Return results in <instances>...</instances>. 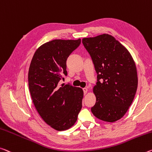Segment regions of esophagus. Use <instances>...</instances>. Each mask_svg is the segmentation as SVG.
Returning <instances> with one entry per match:
<instances>
[{"instance_id":"obj_1","label":"esophagus","mask_w":152,"mask_h":152,"mask_svg":"<svg viewBox=\"0 0 152 152\" xmlns=\"http://www.w3.org/2000/svg\"><path fill=\"white\" fill-rule=\"evenodd\" d=\"M83 91H84V94H85V95H86V94L87 93V92H88V88H83Z\"/></svg>"}]
</instances>
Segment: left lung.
I'll use <instances>...</instances> for the list:
<instances>
[{
	"mask_svg": "<svg viewBox=\"0 0 152 152\" xmlns=\"http://www.w3.org/2000/svg\"><path fill=\"white\" fill-rule=\"evenodd\" d=\"M82 42L97 74L93 87L96 103L91 112L103 121H117L126 114L135 95V63L126 48L107 34L84 38Z\"/></svg>",
	"mask_w": 152,
	"mask_h": 152,
	"instance_id": "8db88e82",
	"label": "left lung"
}]
</instances>
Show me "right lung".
<instances>
[{
  "label": "right lung",
  "instance_id": "1",
  "mask_svg": "<svg viewBox=\"0 0 152 152\" xmlns=\"http://www.w3.org/2000/svg\"><path fill=\"white\" fill-rule=\"evenodd\" d=\"M81 40L56 39L40 46L34 54L28 71V85L34 105L42 120L57 131L73 126L82 108L81 88L59 82L67 76V57Z\"/></svg>",
  "mask_w": 152,
  "mask_h": 152
}]
</instances>
